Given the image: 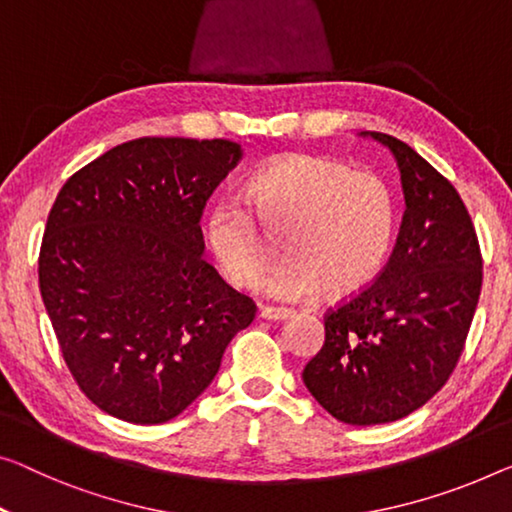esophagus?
Masks as SVG:
<instances>
[{
  "mask_svg": "<svg viewBox=\"0 0 512 512\" xmlns=\"http://www.w3.org/2000/svg\"><path fill=\"white\" fill-rule=\"evenodd\" d=\"M294 312L287 308H262L259 310V317L266 319V322H285V319L292 317Z\"/></svg>",
  "mask_w": 512,
  "mask_h": 512,
  "instance_id": "34e87169",
  "label": "esophagus"
}]
</instances>
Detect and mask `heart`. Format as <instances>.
<instances>
[{
    "instance_id": "heart-1",
    "label": "heart",
    "mask_w": 512,
    "mask_h": 512,
    "mask_svg": "<svg viewBox=\"0 0 512 512\" xmlns=\"http://www.w3.org/2000/svg\"><path fill=\"white\" fill-rule=\"evenodd\" d=\"M246 202L271 230L289 225L287 257L262 287L282 301H301L324 287L349 296L370 285L395 234V197L375 172L315 154L271 158L248 179ZM246 204L220 200L204 218V241L227 280L248 287L271 257V243Z\"/></svg>"
}]
</instances>
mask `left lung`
Returning a JSON list of instances; mask_svg holds the SVG:
<instances>
[{"mask_svg":"<svg viewBox=\"0 0 512 512\" xmlns=\"http://www.w3.org/2000/svg\"><path fill=\"white\" fill-rule=\"evenodd\" d=\"M398 163L404 216L381 276L326 315L303 384L333 418L379 425L409 416L451 377L474 319L483 262L453 183L409 144L363 131Z\"/></svg>","mask_w":512,"mask_h":512,"instance_id":"1","label":"left lung"}]
</instances>
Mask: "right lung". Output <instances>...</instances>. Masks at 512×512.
<instances>
[{
    "label": "right lung",
    "mask_w": 512,
    "mask_h": 512,
    "mask_svg": "<svg viewBox=\"0 0 512 512\" xmlns=\"http://www.w3.org/2000/svg\"><path fill=\"white\" fill-rule=\"evenodd\" d=\"M241 158L230 140L140 137L59 190L38 285L68 370L105 414L172 421L253 322L255 303L202 259V209Z\"/></svg>",
    "instance_id": "add662e5"
}]
</instances>
